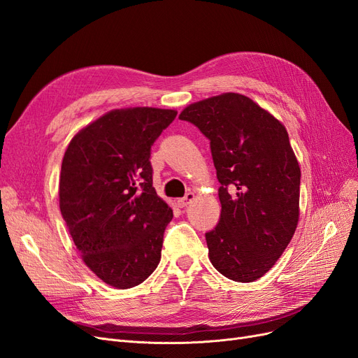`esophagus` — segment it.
Segmentation results:
<instances>
[{
    "label": "esophagus",
    "mask_w": 358,
    "mask_h": 358,
    "mask_svg": "<svg viewBox=\"0 0 358 358\" xmlns=\"http://www.w3.org/2000/svg\"><path fill=\"white\" fill-rule=\"evenodd\" d=\"M194 197H196V194H194L193 192H189L186 196L181 197V199L177 201V205H178L180 208H186L187 205H190V203L194 201Z\"/></svg>",
    "instance_id": "1"
}]
</instances>
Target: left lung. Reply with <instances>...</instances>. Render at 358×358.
I'll list each match as a JSON object with an SVG mask.
<instances>
[{"mask_svg": "<svg viewBox=\"0 0 358 358\" xmlns=\"http://www.w3.org/2000/svg\"><path fill=\"white\" fill-rule=\"evenodd\" d=\"M210 140L221 215L205 234L209 261L250 283L273 268L299 221L301 168L285 125L239 92L189 104L178 116Z\"/></svg>", "mask_w": 358, "mask_h": 358, "instance_id": "obj_1", "label": "left lung"}]
</instances>
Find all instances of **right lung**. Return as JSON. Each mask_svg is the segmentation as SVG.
Here are the masks:
<instances>
[{
    "instance_id": "right-lung-1",
    "label": "right lung",
    "mask_w": 358,
    "mask_h": 358,
    "mask_svg": "<svg viewBox=\"0 0 358 358\" xmlns=\"http://www.w3.org/2000/svg\"><path fill=\"white\" fill-rule=\"evenodd\" d=\"M176 116L113 109L79 129L64 152L60 213L85 266L116 289L140 285L161 261L172 209L153 187L149 157Z\"/></svg>"
}]
</instances>
